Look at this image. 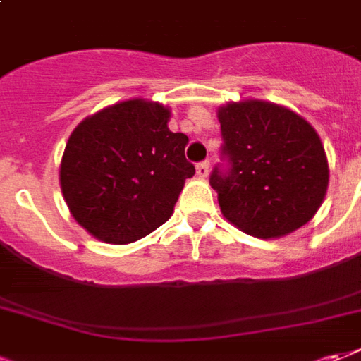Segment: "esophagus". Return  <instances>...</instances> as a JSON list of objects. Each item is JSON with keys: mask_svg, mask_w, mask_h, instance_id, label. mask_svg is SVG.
Segmentation results:
<instances>
[{"mask_svg": "<svg viewBox=\"0 0 361 361\" xmlns=\"http://www.w3.org/2000/svg\"><path fill=\"white\" fill-rule=\"evenodd\" d=\"M196 175H198L200 178H206L207 175H209V163H198V165H196Z\"/></svg>", "mask_w": 361, "mask_h": 361, "instance_id": "obj_1", "label": "esophagus"}]
</instances>
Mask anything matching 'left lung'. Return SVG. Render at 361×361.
<instances>
[{"label":"left lung","mask_w":361,"mask_h":361,"mask_svg":"<svg viewBox=\"0 0 361 361\" xmlns=\"http://www.w3.org/2000/svg\"><path fill=\"white\" fill-rule=\"evenodd\" d=\"M231 173H212L223 217L256 238H283L312 221L325 200L329 163L302 115L265 99L217 107Z\"/></svg>","instance_id":"1"}]
</instances>
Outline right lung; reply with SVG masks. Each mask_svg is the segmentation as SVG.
<instances>
[{
	"label": "right lung",
	"mask_w": 361,
	"mask_h": 361,
	"mask_svg": "<svg viewBox=\"0 0 361 361\" xmlns=\"http://www.w3.org/2000/svg\"><path fill=\"white\" fill-rule=\"evenodd\" d=\"M171 109L133 97L86 117L71 133L59 184L71 215L107 244H130L175 212L184 180L188 136L171 133Z\"/></svg>",
	"instance_id": "obj_1"
}]
</instances>
